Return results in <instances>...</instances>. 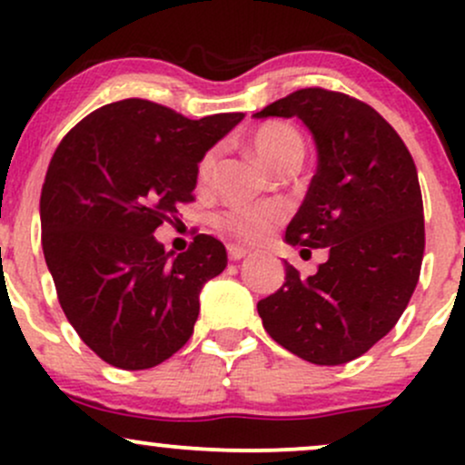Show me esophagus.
Listing matches in <instances>:
<instances>
[{
  "label": "esophagus",
  "mask_w": 465,
  "mask_h": 465,
  "mask_svg": "<svg viewBox=\"0 0 465 465\" xmlns=\"http://www.w3.org/2000/svg\"><path fill=\"white\" fill-rule=\"evenodd\" d=\"M247 253L249 251L244 247H238V244H227V255H229V260H233V262L242 260Z\"/></svg>",
  "instance_id": "1"
}]
</instances>
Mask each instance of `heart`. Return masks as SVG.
<instances>
[{
	"mask_svg": "<svg viewBox=\"0 0 465 465\" xmlns=\"http://www.w3.org/2000/svg\"><path fill=\"white\" fill-rule=\"evenodd\" d=\"M251 143L262 157L275 168H284L286 163L302 162L303 157V140L284 122H266L251 133ZM218 159V148H210L203 153L196 163V181L199 185L210 183L212 173ZM284 221V210L277 205H232L227 210L218 212L214 225L218 232L227 233L229 238L238 240L244 244L262 242V240L273 232L277 223Z\"/></svg>",
	"mask_w": 465,
	"mask_h": 465,
	"instance_id": "b5f03b06",
	"label": "heart"
}]
</instances>
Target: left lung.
<instances>
[{
  "mask_svg": "<svg viewBox=\"0 0 465 465\" xmlns=\"http://www.w3.org/2000/svg\"><path fill=\"white\" fill-rule=\"evenodd\" d=\"M255 117H300L317 143V174L286 227L292 247L325 249L311 277L258 302L271 339L314 365H343L385 336L413 295L424 258V205L409 148L362 100L306 87Z\"/></svg>",
  "mask_w": 465,
  "mask_h": 465,
  "instance_id": "8db88e82",
  "label": "left lung"
}]
</instances>
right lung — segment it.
<instances>
[{
  "mask_svg": "<svg viewBox=\"0 0 465 465\" xmlns=\"http://www.w3.org/2000/svg\"><path fill=\"white\" fill-rule=\"evenodd\" d=\"M242 117L190 120L126 98L58 143L41 190V244L67 322L109 365L148 370L188 343L203 284L227 266L225 244L199 233L170 258L153 233L194 201L196 163Z\"/></svg>",
  "mask_w": 465,
  "mask_h": 465,
  "instance_id": "add662e5",
  "label": "right lung"
}]
</instances>
